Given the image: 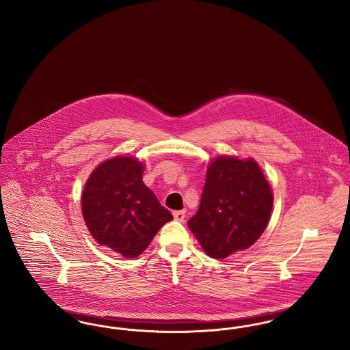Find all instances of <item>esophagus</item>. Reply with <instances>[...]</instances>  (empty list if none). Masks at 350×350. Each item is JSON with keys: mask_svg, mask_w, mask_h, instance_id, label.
Segmentation results:
<instances>
[{"mask_svg": "<svg viewBox=\"0 0 350 350\" xmlns=\"http://www.w3.org/2000/svg\"><path fill=\"white\" fill-rule=\"evenodd\" d=\"M185 214H186V213H185L183 210H181V211H174V213H173V217H174L176 220H178V221H183Z\"/></svg>", "mask_w": 350, "mask_h": 350, "instance_id": "obj_1", "label": "esophagus"}]
</instances>
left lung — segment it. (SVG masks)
<instances>
[{"mask_svg": "<svg viewBox=\"0 0 350 350\" xmlns=\"http://www.w3.org/2000/svg\"><path fill=\"white\" fill-rule=\"evenodd\" d=\"M271 208L273 193L257 163L220 156L207 169L200 208L187 224L203 250L220 260L253 245Z\"/></svg>", "mask_w": 350, "mask_h": 350, "instance_id": "1", "label": "left lung"}]
</instances>
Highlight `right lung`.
<instances>
[{
	"instance_id": "1",
	"label": "right lung",
	"mask_w": 350,
	"mask_h": 350,
	"mask_svg": "<svg viewBox=\"0 0 350 350\" xmlns=\"http://www.w3.org/2000/svg\"><path fill=\"white\" fill-rule=\"evenodd\" d=\"M142 178L143 165L135 157H114L92 173L81 198L92 236L127 258L137 257L173 219Z\"/></svg>"
}]
</instances>
